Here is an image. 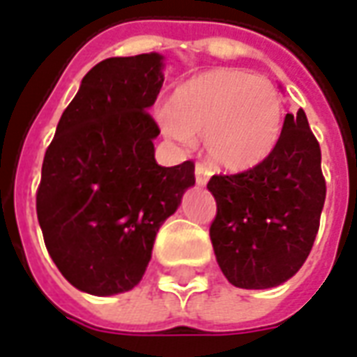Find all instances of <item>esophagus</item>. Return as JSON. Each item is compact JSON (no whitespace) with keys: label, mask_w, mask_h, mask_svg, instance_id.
I'll return each mask as SVG.
<instances>
[{"label":"esophagus","mask_w":357,"mask_h":357,"mask_svg":"<svg viewBox=\"0 0 357 357\" xmlns=\"http://www.w3.org/2000/svg\"><path fill=\"white\" fill-rule=\"evenodd\" d=\"M194 174H196V184H198V186H206L208 181H210L211 171L208 165L198 163L196 165V169H194Z\"/></svg>","instance_id":"34e87169"}]
</instances>
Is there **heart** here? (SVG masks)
<instances>
[{"label": "heart", "instance_id": "obj_1", "mask_svg": "<svg viewBox=\"0 0 357 357\" xmlns=\"http://www.w3.org/2000/svg\"><path fill=\"white\" fill-rule=\"evenodd\" d=\"M165 136L190 147L194 136L225 171H249L276 149L284 100L268 77L237 68H211L181 83L159 110Z\"/></svg>", "mask_w": 357, "mask_h": 357}]
</instances>
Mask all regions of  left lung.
<instances>
[{
  "mask_svg": "<svg viewBox=\"0 0 357 357\" xmlns=\"http://www.w3.org/2000/svg\"><path fill=\"white\" fill-rule=\"evenodd\" d=\"M218 215L210 239L223 276L243 289L282 286L311 252L324 206L321 147L305 112L287 114L264 163L208 183Z\"/></svg>",
  "mask_w": 357,
  "mask_h": 357,
  "instance_id": "1",
  "label": "left lung"
}]
</instances>
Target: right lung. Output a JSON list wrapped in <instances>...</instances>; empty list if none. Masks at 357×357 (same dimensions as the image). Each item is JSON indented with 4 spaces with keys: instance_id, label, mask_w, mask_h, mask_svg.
<instances>
[{
    "instance_id": "obj_1",
    "label": "right lung",
    "mask_w": 357,
    "mask_h": 357,
    "mask_svg": "<svg viewBox=\"0 0 357 357\" xmlns=\"http://www.w3.org/2000/svg\"><path fill=\"white\" fill-rule=\"evenodd\" d=\"M159 52L108 58L81 79L46 149L36 215L61 276L91 296L139 284L157 231L194 186V163L161 167L153 107Z\"/></svg>"
}]
</instances>
